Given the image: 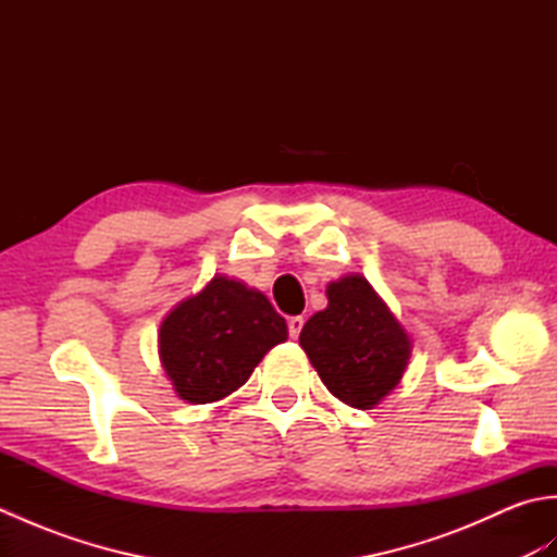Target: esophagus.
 Wrapping results in <instances>:
<instances>
[{
    "label": "esophagus",
    "mask_w": 557,
    "mask_h": 557,
    "mask_svg": "<svg viewBox=\"0 0 557 557\" xmlns=\"http://www.w3.org/2000/svg\"><path fill=\"white\" fill-rule=\"evenodd\" d=\"M304 315H292L289 321H287V325H289V337H294L297 339L299 335H301V330H304Z\"/></svg>",
    "instance_id": "34e87169"
}]
</instances>
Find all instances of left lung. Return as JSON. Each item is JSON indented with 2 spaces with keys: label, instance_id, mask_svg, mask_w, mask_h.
I'll return each instance as SVG.
<instances>
[{
  "label": "left lung",
  "instance_id": "left-lung-1",
  "mask_svg": "<svg viewBox=\"0 0 557 557\" xmlns=\"http://www.w3.org/2000/svg\"><path fill=\"white\" fill-rule=\"evenodd\" d=\"M325 387L345 405L371 409L395 389L409 359V337L359 275L327 285V309L299 335Z\"/></svg>",
  "mask_w": 557,
  "mask_h": 557
}]
</instances>
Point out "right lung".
<instances>
[{
	"label": "right lung",
	"instance_id": "1",
	"mask_svg": "<svg viewBox=\"0 0 557 557\" xmlns=\"http://www.w3.org/2000/svg\"><path fill=\"white\" fill-rule=\"evenodd\" d=\"M285 339V318L263 294L215 277L162 321L160 361L176 395L206 405L242 387L258 361Z\"/></svg>",
	"mask_w": 557,
	"mask_h": 557
}]
</instances>
